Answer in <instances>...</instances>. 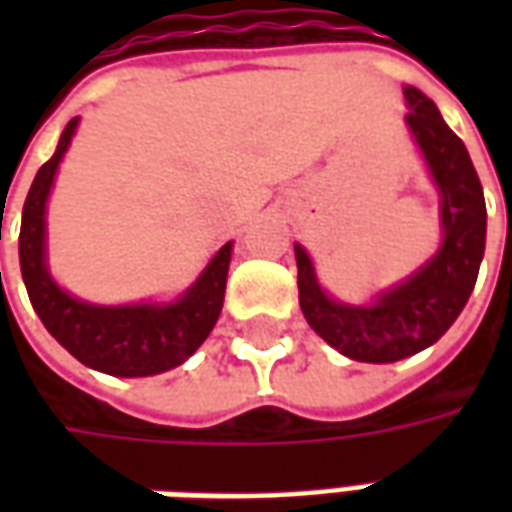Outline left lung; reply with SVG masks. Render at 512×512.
<instances>
[{
	"instance_id": "8db88e82",
	"label": "left lung",
	"mask_w": 512,
	"mask_h": 512,
	"mask_svg": "<svg viewBox=\"0 0 512 512\" xmlns=\"http://www.w3.org/2000/svg\"><path fill=\"white\" fill-rule=\"evenodd\" d=\"M406 123L441 197L439 252L370 307L326 296L304 246L296 244L299 304L315 334L356 362L389 365L439 340L472 296L485 252V197L466 145L417 87H403Z\"/></svg>"
}]
</instances>
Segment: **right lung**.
<instances>
[{
    "label": "right lung",
    "instance_id": "add662e5",
    "mask_svg": "<svg viewBox=\"0 0 512 512\" xmlns=\"http://www.w3.org/2000/svg\"><path fill=\"white\" fill-rule=\"evenodd\" d=\"M76 126L79 117L65 126L54 156L32 180L18 235L21 277L43 326L82 365L120 378L156 376L183 365L219 321L233 241L211 257L200 279L172 304L104 307L73 299L46 266V200Z\"/></svg>",
    "mask_w": 512,
    "mask_h": 512
}]
</instances>
